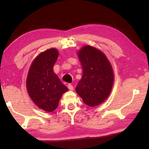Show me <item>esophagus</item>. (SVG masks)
<instances>
[{"label":"esophagus","instance_id":"esophagus-1","mask_svg":"<svg viewBox=\"0 0 149 149\" xmlns=\"http://www.w3.org/2000/svg\"><path fill=\"white\" fill-rule=\"evenodd\" d=\"M68 89L70 90H71V91L74 90V87H73V85L72 84H68Z\"/></svg>","mask_w":149,"mask_h":149}]
</instances>
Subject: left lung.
I'll return each mask as SVG.
<instances>
[{
  "label": "left lung",
  "mask_w": 149,
  "mask_h": 149,
  "mask_svg": "<svg viewBox=\"0 0 149 149\" xmlns=\"http://www.w3.org/2000/svg\"><path fill=\"white\" fill-rule=\"evenodd\" d=\"M83 75L75 90L89 107L98 106L107 99L112 89L114 74L105 55L95 47L87 45L78 53Z\"/></svg>",
  "instance_id": "1"
}]
</instances>
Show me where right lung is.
I'll return each instance as SVG.
<instances>
[{
  "mask_svg": "<svg viewBox=\"0 0 149 149\" xmlns=\"http://www.w3.org/2000/svg\"><path fill=\"white\" fill-rule=\"evenodd\" d=\"M58 56L55 49L39 54L32 62L27 78L30 98L39 108L49 112L56 109L62 94L68 91L52 70Z\"/></svg>",
  "mask_w": 149,
  "mask_h": 149,
  "instance_id": "add662e5",
  "label": "right lung"
}]
</instances>
